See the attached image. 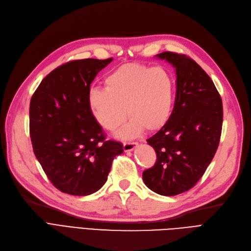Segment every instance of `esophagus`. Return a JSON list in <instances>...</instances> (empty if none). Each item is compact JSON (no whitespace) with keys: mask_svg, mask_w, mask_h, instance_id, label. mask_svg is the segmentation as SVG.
I'll return each instance as SVG.
<instances>
[{"mask_svg":"<svg viewBox=\"0 0 251 251\" xmlns=\"http://www.w3.org/2000/svg\"><path fill=\"white\" fill-rule=\"evenodd\" d=\"M137 143H135V142H125L124 144H123V148H124V151L125 152H131V151H133L135 148L137 147Z\"/></svg>","mask_w":251,"mask_h":251,"instance_id":"34e87169","label":"esophagus"}]
</instances>
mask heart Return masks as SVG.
<instances>
[{
  "label": "heart",
  "instance_id": "b5f03b06",
  "mask_svg": "<svg viewBox=\"0 0 251 251\" xmlns=\"http://www.w3.org/2000/svg\"><path fill=\"white\" fill-rule=\"evenodd\" d=\"M105 89L88 93V106L96 122L105 130L115 131L126 117L130 121L119 136L132 137L143 131L161 129L172 115L175 83L163 67L128 63L110 71ZM127 114H126V111Z\"/></svg>",
  "mask_w": 251,
  "mask_h": 251
}]
</instances>
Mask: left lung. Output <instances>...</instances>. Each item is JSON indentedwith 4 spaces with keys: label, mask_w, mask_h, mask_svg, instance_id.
Masks as SVG:
<instances>
[{
    "label": "left lung",
    "mask_w": 251,
    "mask_h": 251,
    "mask_svg": "<svg viewBox=\"0 0 251 251\" xmlns=\"http://www.w3.org/2000/svg\"><path fill=\"white\" fill-rule=\"evenodd\" d=\"M176 69L177 92L172 115L148 144L157 160L143 173L148 188L160 196H177L192 188L205 174L219 145L222 101L208 74L182 53L156 55Z\"/></svg>",
    "instance_id": "obj_1"
}]
</instances>
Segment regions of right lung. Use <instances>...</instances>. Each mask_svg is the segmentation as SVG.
<instances>
[{
  "label": "right lung",
  "mask_w": 251,
  "mask_h": 251,
  "mask_svg": "<svg viewBox=\"0 0 251 251\" xmlns=\"http://www.w3.org/2000/svg\"><path fill=\"white\" fill-rule=\"evenodd\" d=\"M113 61L83 59L63 64L45 76L31 98L33 150L55 188L71 196H89L107 180L123 145L106 141L88 106L97 73Z\"/></svg>",
  "instance_id": "1"
}]
</instances>
